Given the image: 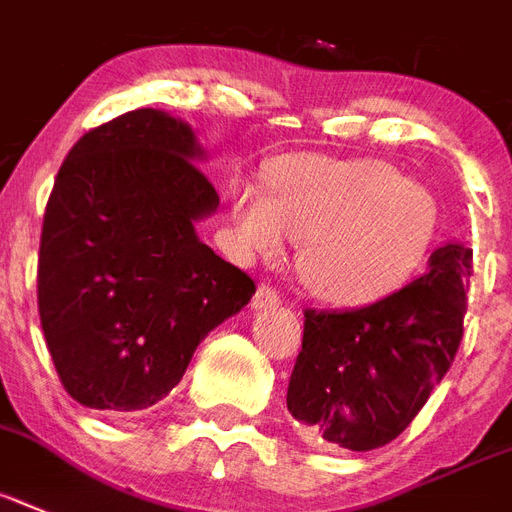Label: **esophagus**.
Instances as JSON below:
<instances>
[{
    "instance_id": "1",
    "label": "esophagus",
    "mask_w": 512,
    "mask_h": 512,
    "mask_svg": "<svg viewBox=\"0 0 512 512\" xmlns=\"http://www.w3.org/2000/svg\"><path fill=\"white\" fill-rule=\"evenodd\" d=\"M280 303V293L274 290L272 285H261L259 290H256V295H253L251 306L253 308H272Z\"/></svg>"
}]
</instances>
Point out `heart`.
Returning a JSON list of instances; mask_svg holds the SVG:
<instances>
[{
	"label": "heart",
	"instance_id": "heart-1",
	"mask_svg": "<svg viewBox=\"0 0 512 512\" xmlns=\"http://www.w3.org/2000/svg\"><path fill=\"white\" fill-rule=\"evenodd\" d=\"M434 193L382 159L282 156L269 188H232V238L243 256L274 259L290 235L303 240V285L335 306H363L395 293L434 243Z\"/></svg>",
	"mask_w": 512,
	"mask_h": 512
}]
</instances>
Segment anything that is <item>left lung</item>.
<instances>
[{
  "label": "left lung",
  "instance_id": "8db88e82",
  "mask_svg": "<svg viewBox=\"0 0 512 512\" xmlns=\"http://www.w3.org/2000/svg\"><path fill=\"white\" fill-rule=\"evenodd\" d=\"M474 251L445 243L418 280L350 311L306 308L287 411L308 437L377 450L398 437L453 366Z\"/></svg>",
  "mask_w": 512,
  "mask_h": 512
}]
</instances>
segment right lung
<instances>
[{
    "instance_id": "add662e5",
    "label": "right lung",
    "mask_w": 512,
    "mask_h": 512,
    "mask_svg": "<svg viewBox=\"0 0 512 512\" xmlns=\"http://www.w3.org/2000/svg\"><path fill=\"white\" fill-rule=\"evenodd\" d=\"M193 130L135 109L88 130L59 167L38 248V316L67 395L149 408L256 285L196 235L219 196Z\"/></svg>"
}]
</instances>
